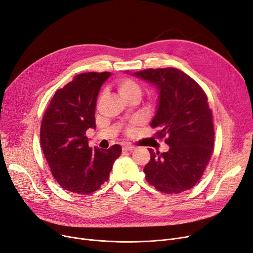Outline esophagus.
Wrapping results in <instances>:
<instances>
[{
	"label": "esophagus",
	"mask_w": 253,
	"mask_h": 253,
	"mask_svg": "<svg viewBox=\"0 0 253 253\" xmlns=\"http://www.w3.org/2000/svg\"><path fill=\"white\" fill-rule=\"evenodd\" d=\"M122 149H123V151H133L135 148L133 146H131V145L125 144V145H123Z\"/></svg>",
	"instance_id": "esophagus-1"
}]
</instances>
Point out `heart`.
<instances>
[{"label":"heart","instance_id":"1","mask_svg":"<svg viewBox=\"0 0 253 253\" xmlns=\"http://www.w3.org/2000/svg\"><path fill=\"white\" fill-rule=\"evenodd\" d=\"M117 89L119 94L122 96L125 100L130 99V98H137L139 99L141 96V87L137 83L130 79H122L117 82ZM134 123H138V121H135ZM133 131V126H129L126 129L127 133H131Z\"/></svg>","mask_w":253,"mask_h":253}]
</instances>
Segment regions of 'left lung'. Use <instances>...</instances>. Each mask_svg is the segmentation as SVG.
Returning <instances> with one entry per match:
<instances>
[{
	"instance_id": "8db88e82",
	"label": "left lung",
	"mask_w": 253,
	"mask_h": 253,
	"mask_svg": "<svg viewBox=\"0 0 253 253\" xmlns=\"http://www.w3.org/2000/svg\"><path fill=\"white\" fill-rule=\"evenodd\" d=\"M129 73V71H126ZM156 86L158 106L151 126L168 136V152L149 149L146 180L171 194L192 188L204 173L214 147L213 117L208 98L190 76L175 68L147 69L132 74Z\"/></svg>"
}]
</instances>
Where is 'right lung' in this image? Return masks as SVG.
<instances>
[{
	"label": "right lung",
	"instance_id": "obj_1",
	"mask_svg": "<svg viewBox=\"0 0 253 253\" xmlns=\"http://www.w3.org/2000/svg\"><path fill=\"white\" fill-rule=\"evenodd\" d=\"M111 72H87L54 93L42 118L40 142L53 178L70 192L87 194L109 178L122 148H90L85 131L96 128L98 94Z\"/></svg>",
	"mask_w": 253,
	"mask_h": 253
}]
</instances>
